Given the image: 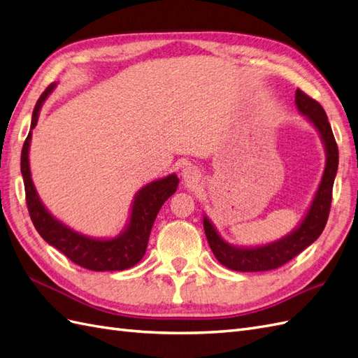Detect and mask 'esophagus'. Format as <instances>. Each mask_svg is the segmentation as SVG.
I'll return each mask as SVG.
<instances>
[{
  "label": "esophagus",
  "instance_id": "esophagus-1",
  "mask_svg": "<svg viewBox=\"0 0 358 358\" xmlns=\"http://www.w3.org/2000/svg\"><path fill=\"white\" fill-rule=\"evenodd\" d=\"M181 177H182V180L187 182V185H195V182L198 181V171L195 169V166L187 164V166L182 168Z\"/></svg>",
  "mask_w": 358,
  "mask_h": 358
}]
</instances>
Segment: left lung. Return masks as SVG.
Returning a JSON list of instances; mask_svg holds the SVG:
<instances>
[{
  "mask_svg": "<svg viewBox=\"0 0 358 358\" xmlns=\"http://www.w3.org/2000/svg\"><path fill=\"white\" fill-rule=\"evenodd\" d=\"M295 104L299 113L313 124L320 136V141L324 143L327 162L322 180L319 182V187L306 216L302 217V221L295 230H292L281 239L266 245L236 246L228 243L217 233L215 225L210 222V219L204 216V231L210 248H212L217 262L231 271L262 272L277 269L282 266L284 263L290 262L293 257H296L301 251H304L307 246L313 243L325 228L329 207H331L333 185L338 166L337 143L325 110L317 101L296 89Z\"/></svg>",
  "mask_w": 358,
  "mask_h": 358,
  "instance_id": "8db88e82",
  "label": "left lung"
}]
</instances>
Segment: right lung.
<instances>
[{
  "label": "right lung",
  "instance_id": "add662e5",
  "mask_svg": "<svg viewBox=\"0 0 358 358\" xmlns=\"http://www.w3.org/2000/svg\"><path fill=\"white\" fill-rule=\"evenodd\" d=\"M56 86L57 83L50 85L36 103L30 133L27 136L21 152V173L25 186L27 207H29L33 225L45 242L57 248L71 262H74L81 268L96 272L130 269L145 255L151 228L159 210L164 204V201L176 194L180 180L176 173H171L168 177L148 182L137 192L125 230L116 237H110V239L90 237L60 222L57 217H54L48 212V208L41 201L31 180L29 160L31 130L38 124L42 104Z\"/></svg>",
  "mask_w": 358,
  "mask_h": 358
}]
</instances>
